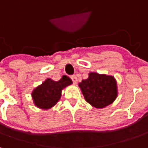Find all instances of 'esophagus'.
<instances>
[{
	"label": "esophagus",
	"mask_w": 148,
	"mask_h": 148,
	"mask_svg": "<svg viewBox=\"0 0 148 148\" xmlns=\"http://www.w3.org/2000/svg\"><path fill=\"white\" fill-rule=\"evenodd\" d=\"M71 79H72V81H73V83H74V84H77V82H78V79H77V77H76L75 75L71 76Z\"/></svg>",
	"instance_id": "34e87169"
}]
</instances>
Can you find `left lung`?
I'll return each instance as SVG.
<instances>
[{"mask_svg":"<svg viewBox=\"0 0 148 148\" xmlns=\"http://www.w3.org/2000/svg\"><path fill=\"white\" fill-rule=\"evenodd\" d=\"M79 87L86 101L96 108H104L117 97V84L113 76L91 72Z\"/></svg>","mask_w":148,"mask_h":148,"instance_id":"left-lung-1","label":"left lung"}]
</instances>
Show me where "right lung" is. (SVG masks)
Returning <instances> with one entry per match:
<instances>
[{"mask_svg":"<svg viewBox=\"0 0 148 148\" xmlns=\"http://www.w3.org/2000/svg\"><path fill=\"white\" fill-rule=\"evenodd\" d=\"M73 84L68 76L63 75L59 81L47 79L32 92L34 105L40 109L47 110L53 107L61 97V91Z\"/></svg>","mask_w":148,"mask_h":148,"instance_id":"1","label":"right lung"}]
</instances>
